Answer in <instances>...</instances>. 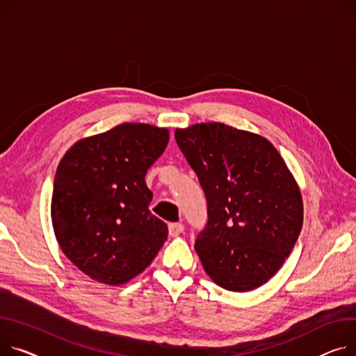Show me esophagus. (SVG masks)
<instances>
[{
    "instance_id": "esophagus-1",
    "label": "esophagus",
    "mask_w": 356,
    "mask_h": 356,
    "mask_svg": "<svg viewBox=\"0 0 356 356\" xmlns=\"http://www.w3.org/2000/svg\"><path fill=\"white\" fill-rule=\"evenodd\" d=\"M183 230H184L183 223H170L169 225V234L172 236V238H176V236L183 233Z\"/></svg>"
}]
</instances>
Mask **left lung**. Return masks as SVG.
Instances as JSON below:
<instances>
[{"mask_svg":"<svg viewBox=\"0 0 356 356\" xmlns=\"http://www.w3.org/2000/svg\"><path fill=\"white\" fill-rule=\"evenodd\" d=\"M175 137L207 200L195 245L206 273L232 292L262 286L303 223L300 188L285 160L268 138L218 122L176 129Z\"/></svg>","mask_w":356,"mask_h":356,"instance_id":"8db88e82","label":"left lung"}]
</instances>
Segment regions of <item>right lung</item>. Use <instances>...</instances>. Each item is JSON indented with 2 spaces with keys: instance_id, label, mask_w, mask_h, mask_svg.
I'll return each instance as SVG.
<instances>
[{
  "instance_id": "add662e5",
  "label": "right lung",
  "mask_w": 356,
  "mask_h": 356,
  "mask_svg": "<svg viewBox=\"0 0 356 356\" xmlns=\"http://www.w3.org/2000/svg\"><path fill=\"white\" fill-rule=\"evenodd\" d=\"M168 143V129L123 123L79 140L61 159L53 229L63 253L88 277L123 285L168 239V226L149 210L153 193L145 180Z\"/></svg>"
}]
</instances>
